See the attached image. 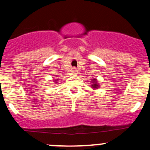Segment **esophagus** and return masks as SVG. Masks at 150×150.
I'll list each match as a JSON object with an SVG mask.
<instances>
[{
	"label": "esophagus",
	"mask_w": 150,
	"mask_h": 150,
	"mask_svg": "<svg viewBox=\"0 0 150 150\" xmlns=\"http://www.w3.org/2000/svg\"><path fill=\"white\" fill-rule=\"evenodd\" d=\"M71 72H72L73 75H77V74H78V70L76 69V68H72V69H71Z\"/></svg>",
	"instance_id": "34e87169"
}]
</instances>
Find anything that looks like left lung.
<instances>
[{"label":"left lung","mask_w":150,"mask_h":150,"mask_svg":"<svg viewBox=\"0 0 150 150\" xmlns=\"http://www.w3.org/2000/svg\"><path fill=\"white\" fill-rule=\"evenodd\" d=\"M96 79L92 80V81H93V84H92L91 86H92V88H99V85H98L97 82H96Z\"/></svg>","instance_id":"left-lung-1"}]
</instances>
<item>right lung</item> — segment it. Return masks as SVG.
Listing matches in <instances>:
<instances>
[{
  "label": "right lung",
  "mask_w": 150,
  "mask_h": 150,
  "mask_svg": "<svg viewBox=\"0 0 150 150\" xmlns=\"http://www.w3.org/2000/svg\"><path fill=\"white\" fill-rule=\"evenodd\" d=\"M55 81H57V80H55Z\"/></svg>",
  "instance_id": "obj_1"
}]
</instances>
